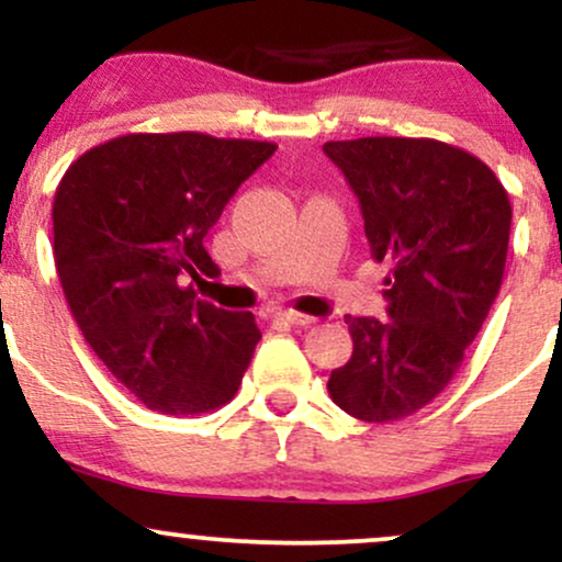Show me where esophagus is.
I'll return each instance as SVG.
<instances>
[{
  "label": "esophagus",
  "mask_w": 562,
  "mask_h": 562,
  "mask_svg": "<svg viewBox=\"0 0 562 562\" xmlns=\"http://www.w3.org/2000/svg\"><path fill=\"white\" fill-rule=\"evenodd\" d=\"M277 322H285V325H312L314 317L308 314H299V312H290V308H282V312H274Z\"/></svg>",
  "instance_id": "34e87169"
}]
</instances>
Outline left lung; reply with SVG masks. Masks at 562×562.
Masks as SVG:
<instances>
[{"mask_svg":"<svg viewBox=\"0 0 562 562\" xmlns=\"http://www.w3.org/2000/svg\"><path fill=\"white\" fill-rule=\"evenodd\" d=\"M364 218L385 277L389 319L346 317L351 359L327 380L364 423L402 420L447 389L505 274L509 198L494 171L438 139L325 142Z\"/></svg>","mask_w":562,"mask_h":562,"instance_id":"1","label":"left lung"}]
</instances>
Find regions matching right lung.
Instances as JSON below:
<instances>
[{"instance_id":"obj_1","label":"right lung","mask_w":562,"mask_h":562,"mask_svg":"<svg viewBox=\"0 0 562 562\" xmlns=\"http://www.w3.org/2000/svg\"><path fill=\"white\" fill-rule=\"evenodd\" d=\"M277 145L200 132L87 150L53 205L55 267L83 338L147 409L203 415L237 393L261 340L250 312L198 301L218 267L203 237Z\"/></svg>"}]
</instances>
